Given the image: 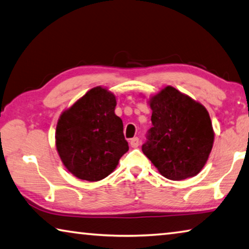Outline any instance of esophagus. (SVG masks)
<instances>
[{"mask_svg":"<svg viewBox=\"0 0 249 249\" xmlns=\"http://www.w3.org/2000/svg\"><path fill=\"white\" fill-rule=\"evenodd\" d=\"M139 144H140L139 138H133V139H131V140H130V145H131V147H133V149H137Z\"/></svg>","mask_w":249,"mask_h":249,"instance_id":"esophagus-1","label":"esophagus"}]
</instances>
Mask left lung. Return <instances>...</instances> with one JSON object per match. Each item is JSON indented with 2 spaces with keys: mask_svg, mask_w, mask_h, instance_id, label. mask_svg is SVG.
I'll use <instances>...</instances> for the list:
<instances>
[{
  "mask_svg": "<svg viewBox=\"0 0 249 249\" xmlns=\"http://www.w3.org/2000/svg\"><path fill=\"white\" fill-rule=\"evenodd\" d=\"M149 104L153 127L142 145L143 153L167 179L196 176L206 165L214 141L208 110L173 86L152 96Z\"/></svg>",
  "mask_w": 249,
  "mask_h": 249,
  "instance_id": "left-lung-1",
  "label": "left lung"
}]
</instances>
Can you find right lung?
Wrapping results in <instances>:
<instances>
[{
  "instance_id": "add662e5",
  "label": "right lung",
  "mask_w": 249,
  "mask_h": 249,
  "mask_svg": "<svg viewBox=\"0 0 249 249\" xmlns=\"http://www.w3.org/2000/svg\"><path fill=\"white\" fill-rule=\"evenodd\" d=\"M116 105V96L97 86L61 113L56 151L68 171L82 180L98 181L110 175L129 150Z\"/></svg>"
}]
</instances>
